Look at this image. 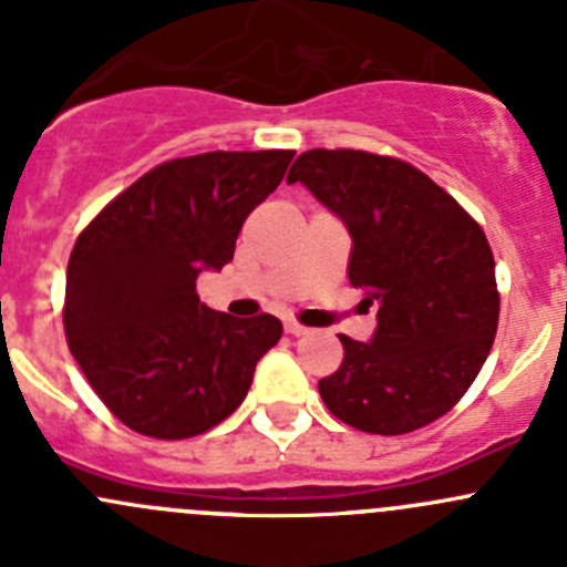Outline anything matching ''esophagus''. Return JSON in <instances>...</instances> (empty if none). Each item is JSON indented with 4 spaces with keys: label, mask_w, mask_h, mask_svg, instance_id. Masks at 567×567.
Here are the masks:
<instances>
[{
    "label": "esophagus",
    "mask_w": 567,
    "mask_h": 567,
    "mask_svg": "<svg viewBox=\"0 0 567 567\" xmlns=\"http://www.w3.org/2000/svg\"><path fill=\"white\" fill-rule=\"evenodd\" d=\"M285 331H288V334H293V337H301V334H307V326H301L299 320H285Z\"/></svg>",
    "instance_id": "34e87169"
}]
</instances>
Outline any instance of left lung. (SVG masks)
I'll list each match as a JSON object with an SVG mask.
<instances>
[{
    "instance_id": "1",
    "label": "left lung",
    "mask_w": 567,
    "mask_h": 567,
    "mask_svg": "<svg viewBox=\"0 0 567 567\" xmlns=\"http://www.w3.org/2000/svg\"><path fill=\"white\" fill-rule=\"evenodd\" d=\"M305 183L351 233L348 279L379 305L373 340L340 334L342 364L318 381L346 425L400 436L466 394L499 323L494 255L483 227L411 164L364 151L301 153Z\"/></svg>"
}]
</instances>
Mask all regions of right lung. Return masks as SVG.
Here are the masks:
<instances>
[{"label":"right lung","mask_w":567,"mask_h":567,"mask_svg":"<svg viewBox=\"0 0 567 567\" xmlns=\"http://www.w3.org/2000/svg\"><path fill=\"white\" fill-rule=\"evenodd\" d=\"M293 156L214 151L164 162L76 238L62 310L68 348L131 431L167 442L199 436L247 398L282 323L268 312L210 310L197 277L233 260L244 221Z\"/></svg>","instance_id":"add662e5"}]
</instances>
